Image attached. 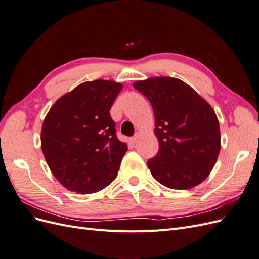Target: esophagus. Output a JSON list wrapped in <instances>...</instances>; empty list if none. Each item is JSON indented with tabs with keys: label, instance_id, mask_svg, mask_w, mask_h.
<instances>
[{
	"label": "esophagus",
	"instance_id": "1",
	"mask_svg": "<svg viewBox=\"0 0 259 259\" xmlns=\"http://www.w3.org/2000/svg\"><path fill=\"white\" fill-rule=\"evenodd\" d=\"M138 137H139V136H138V134H136L134 137H132V138H131V143H132L133 145H135V144L137 143Z\"/></svg>",
	"mask_w": 259,
	"mask_h": 259
}]
</instances>
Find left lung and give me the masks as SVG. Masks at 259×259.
<instances>
[{
  "label": "left lung",
  "instance_id": "1",
  "mask_svg": "<svg viewBox=\"0 0 259 259\" xmlns=\"http://www.w3.org/2000/svg\"><path fill=\"white\" fill-rule=\"evenodd\" d=\"M154 113L159 152L148 161L152 176L170 189L185 190L207 178L221 151V128L214 109L184 81L154 76L133 84Z\"/></svg>",
  "mask_w": 259,
  "mask_h": 259
}]
</instances>
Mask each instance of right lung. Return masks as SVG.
<instances>
[{"instance_id":"add662e5","label":"right lung","mask_w":259,"mask_h":259,"mask_svg":"<svg viewBox=\"0 0 259 259\" xmlns=\"http://www.w3.org/2000/svg\"><path fill=\"white\" fill-rule=\"evenodd\" d=\"M122 89L111 80L84 82L58 98L46 114L42 152L66 189L95 193L115 179L127 144L115 135L110 109Z\"/></svg>"}]
</instances>
